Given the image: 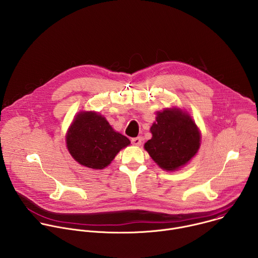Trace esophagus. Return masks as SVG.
<instances>
[{
  "instance_id": "obj_1",
  "label": "esophagus",
  "mask_w": 258,
  "mask_h": 258,
  "mask_svg": "<svg viewBox=\"0 0 258 258\" xmlns=\"http://www.w3.org/2000/svg\"><path fill=\"white\" fill-rule=\"evenodd\" d=\"M131 142H132V144L135 145V146H141V144H142V138H141V137L133 138V139L131 140Z\"/></svg>"
}]
</instances>
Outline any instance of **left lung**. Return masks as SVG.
<instances>
[{
    "label": "left lung",
    "mask_w": 258,
    "mask_h": 258,
    "mask_svg": "<svg viewBox=\"0 0 258 258\" xmlns=\"http://www.w3.org/2000/svg\"><path fill=\"white\" fill-rule=\"evenodd\" d=\"M150 131L152 139L145 144V149L165 170L185 165L199 149L200 134L196 124L178 109L158 112Z\"/></svg>",
    "instance_id": "8db88e82"
}]
</instances>
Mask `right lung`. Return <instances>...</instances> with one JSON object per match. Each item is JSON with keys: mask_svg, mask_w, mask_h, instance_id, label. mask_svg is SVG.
Returning <instances> with one entry per match:
<instances>
[{"mask_svg": "<svg viewBox=\"0 0 258 258\" xmlns=\"http://www.w3.org/2000/svg\"><path fill=\"white\" fill-rule=\"evenodd\" d=\"M67 148L80 164L102 169L110 164L130 140L115 132L105 117L96 112H82L68 131Z\"/></svg>", "mask_w": 258, "mask_h": 258, "instance_id": "1", "label": "right lung"}]
</instances>
